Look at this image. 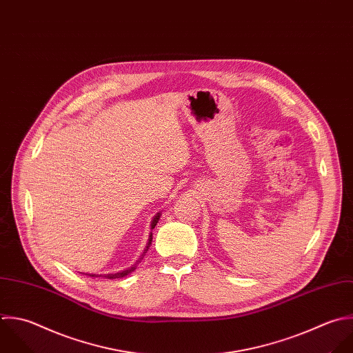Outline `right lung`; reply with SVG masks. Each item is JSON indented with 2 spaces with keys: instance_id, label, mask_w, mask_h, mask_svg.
<instances>
[{
  "instance_id": "1",
  "label": "right lung",
  "mask_w": 353,
  "mask_h": 353,
  "mask_svg": "<svg viewBox=\"0 0 353 353\" xmlns=\"http://www.w3.org/2000/svg\"><path fill=\"white\" fill-rule=\"evenodd\" d=\"M158 220H159V213H158V216H155V219L152 220V224H151V228L154 230L155 228V225H157V223H158ZM151 239H152V234L150 235V241H148V246H147V249H145V252L148 250V248H150V245H151ZM144 252V253H145ZM143 259V257H141ZM140 259V260H141ZM136 268L134 267H132V268H129V270H126V271H122V272H117V274H108V275H104V278H107V279H118V278H123V276H126V275H129L130 272H133ZM89 276H94V278H100L101 275H89Z\"/></svg>"
}]
</instances>
